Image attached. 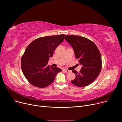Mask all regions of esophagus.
<instances>
[{
	"label": "esophagus",
	"mask_w": 122,
	"mask_h": 122,
	"mask_svg": "<svg viewBox=\"0 0 122 122\" xmlns=\"http://www.w3.org/2000/svg\"><path fill=\"white\" fill-rule=\"evenodd\" d=\"M63 71H64V72H66V73H69V72H70V70H67V69H64Z\"/></svg>",
	"instance_id": "obj_1"
}]
</instances>
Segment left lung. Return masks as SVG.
<instances>
[{"mask_svg": "<svg viewBox=\"0 0 122 122\" xmlns=\"http://www.w3.org/2000/svg\"><path fill=\"white\" fill-rule=\"evenodd\" d=\"M65 38L73 47L76 58L82 65L79 73L72 71L76 78L71 82L78 87L87 86L97 79L101 71L102 60L98 48L93 41L84 37L65 35Z\"/></svg>", "mask_w": 122, "mask_h": 122, "instance_id": "1", "label": "left lung"}]
</instances>
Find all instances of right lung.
<instances>
[{"instance_id": "obj_1", "label": "right lung", "mask_w": 122, "mask_h": 122, "mask_svg": "<svg viewBox=\"0 0 122 122\" xmlns=\"http://www.w3.org/2000/svg\"><path fill=\"white\" fill-rule=\"evenodd\" d=\"M64 35L46 36L32 41L21 58V65L25 78L32 85L46 87L54 81L61 69L48 66L49 57H52L56 48L63 42Z\"/></svg>"}]
</instances>
